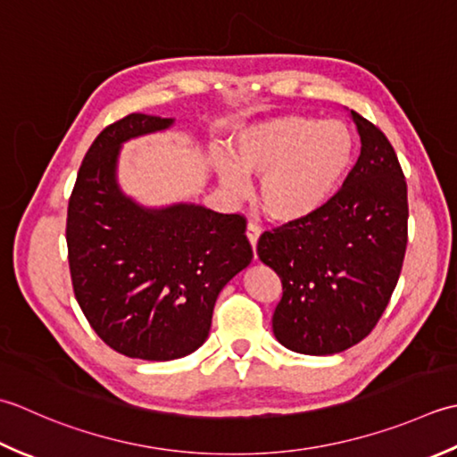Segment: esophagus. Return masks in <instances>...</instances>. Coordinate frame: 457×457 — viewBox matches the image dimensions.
<instances>
[{"label":"esophagus","mask_w":457,"mask_h":457,"mask_svg":"<svg viewBox=\"0 0 457 457\" xmlns=\"http://www.w3.org/2000/svg\"><path fill=\"white\" fill-rule=\"evenodd\" d=\"M246 237H248V240H250V245H253V250H256V242H258V238H260V227L256 225V222H248Z\"/></svg>","instance_id":"esophagus-1"}]
</instances>
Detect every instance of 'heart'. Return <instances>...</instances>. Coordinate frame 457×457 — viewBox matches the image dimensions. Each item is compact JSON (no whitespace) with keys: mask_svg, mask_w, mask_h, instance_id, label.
Instances as JSON below:
<instances>
[{"mask_svg":"<svg viewBox=\"0 0 457 457\" xmlns=\"http://www.w3.org/2000/svg\"><path fill=\"white\" fill-rule=\"evenodd\" d=\"M357 155L353 129L339 120L284 114L238 128L230 155H212L222 189L240 197L248 175L260 177L258 203L270 219L292 222L313 215L351 171Z\"/></svg>","mask_w":457,"mask_h":457,"instance_id":"heart-1","label":"heart"}]
</instances>
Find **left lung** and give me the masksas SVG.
Returning a JSON list of instances; mask_svg holds the SVG:
<instances>
[{
    "label": "left lung",
    "mask_w": 457,
    "mask_h": 457,
    "mask_svg": "<svg viewBox=\"0 0 457 457\" xmlns=\"http://www.w3.org/2000/svg\"><path fill=\"white\" fill-rule=\"evenodd\" d=\"M361 155L320 211L264 232L256 253L282 280L276 339L302 355H335L375 328L408 240L404 173L393 145L357 112Z\"/></svg>",
    "instance_id": "obj_1"
}]
</instances>
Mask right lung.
<instances>
[{"mask_svg": "<svg viewBox=\"0 0 457 457\" xmlns=\"http://www.w3.org/2000/svg\"><path fill=\"white\" fill-rule=\"evenodd\" d=\"M173 122L129 114L102 129L69 201V266L80 310L108 347L144 361L197 351L220 290L253 260L242 215L195 203L150 209L120 189L122 144Z\"/></svg>", "mask_w": 457, "mask_h": 457, "instance_id": "obj_1", "label": "right lung"}]
</instances>
